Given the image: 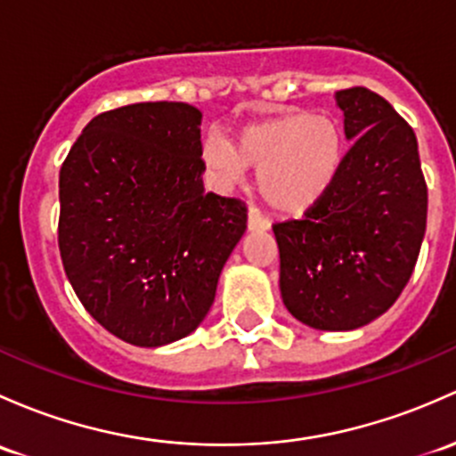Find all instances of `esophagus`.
I'll list each match as a JSON object with an SVG mask.
<instances>
[{
	"mask_svg": "<svg viewBox=\"0 0 456 456\" xmlns=\"http://www.w3.org/2000/svg\"><path fill=\"white\" fill-rule=\"evenodd\" d=\"M247 224H248V229H251V232H268V229H271V223H268L265 216L257 212L256 208H248Z\"/></svg>",
	"mask_w": 456,
	"mask_h": 456,
	"instance_id": "1",
	"label": "esophagus"
}]
</instances>
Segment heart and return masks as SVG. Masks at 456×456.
<instances>
[{
    "instance_id": "1",
    "label": "heart",
    "mask_w": 456,
    "mask_h": 456,
    "mask_svg": "<svg viewBox=\"0 0 456 456\" xmlns=\"http://www.w3.org/2000/svg\"><path fill=\"white\" fill-rule=\"evenodd\" d=\"M347 161V133L332 113L289 111L248 124L236 146L209 135L203 164L216 183L232 188L244 170L260 172V194L273 212L305 216L337 188Z\"/></svg>"
}]
</instances>
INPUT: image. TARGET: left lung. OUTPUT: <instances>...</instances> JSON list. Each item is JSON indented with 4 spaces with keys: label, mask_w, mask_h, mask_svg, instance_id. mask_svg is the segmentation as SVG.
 Masks as SVG:
<instances>
[{
    "label": "left lung",
    "mask_w": 456,
    "mask_h": 456,
    "mask_svg": "<svg viewBox=\"0 0 456 456\" xmlns=\"http://www.w3.org/2000/svg\"><path fill=\"white\" fill-rule=\"evenodd\" d=\"M334 98L354 142L341 179L304 220L273 233L289 313L308 328L347 332L385 314L413 275L428 190L418 137L385 98L365 87Z\"/></svg>",
    "instance_id": "1"
}]
</instances>
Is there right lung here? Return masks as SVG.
<instances>
[{
    "label": "right lung",
    "mask_w": 456,
    "mask_h": 456,
    "mask_svg": "<svg viewBox=\"0 0 456 456\" xmlns=\"http://www.w3.org/2000/svg\"><path fill=\"white\" fill-rule=\"evenodd\" d=\"M203 113L140 102L95 115L59 176V248L85 310L122 341L164 347L194 332L247 208L205 194Z\"/></svg>",
    "instance_id": "right-lung-1"
}]
</instances>
